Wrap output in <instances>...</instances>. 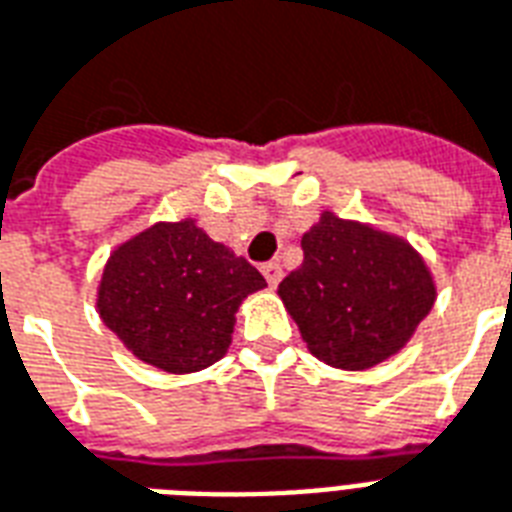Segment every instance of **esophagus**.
Here are the masks:
<instances>
[{
  "mask_svg": "<svg viewBox=\"0 0 512 512\" xmlns=\"http://www.w3.org/2000/svg\"><path fill=\"white\" fill-rule=\"evenodd\" d=\"M260 271H263V276H266V282L271 287L279 285V282H282V276H285V271H282V266H279V260H271V263H266Z\"/></svg>",
  "mask_w": 512,
  "mask_h": 512,
  "instance_id": "esophagus-1",
  "label": "esophagus"
}]
</instances>
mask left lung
<instances>
[{
	"label": "left lung",
	"instance_id": "left-lung-1",
	"mask_svg": "<svg viewBox=\"0 0 512 512\" xmlns=\"http://www.w3.org/2000/svg\"><path fill=\"white\" fill-rule=\"evenodd\" d=\"M304 263L279 295L306 347L336 369L361 372L399 352L431 312L437 290L407 241L325 211L301 238Z\"/></svg>",
	"mask_w": 512,
	"mask_h": 512
}]
</instances>
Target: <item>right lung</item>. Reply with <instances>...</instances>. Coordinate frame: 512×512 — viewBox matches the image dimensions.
Masks as SVG:
<instances>
[{"label":"right lung","mask_w":512,"mask_h":512,"mask_svg":"<svg viewBox=\"0 0 512 512\" xmlns=\"http://www.w3.org/2000/svg\"><path fill=\"white\" fill-rule=\"evenodd\" d=\"M263 287L252 263L192 219L157 222L105 263L97 309L138 361L189 374L225 355L238 306Z\"/></svg>","instance_id":"right-lung-1"}]
</instances>
